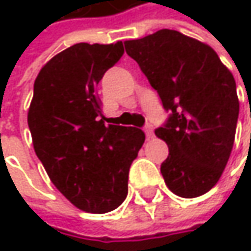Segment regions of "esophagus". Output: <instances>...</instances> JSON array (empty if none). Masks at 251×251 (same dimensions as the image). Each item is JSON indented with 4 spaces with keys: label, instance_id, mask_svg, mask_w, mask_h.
I'll use <instances>...</instances> for the list:
<instances>
[{
    "label": "esophagus",
    "instance_id": "1",
    "mask_svg": "<svg viewBox=\"0 0 251 251\" xmlns=\"http://www.w3.org/2000/svg\"><path fill=\"white\" fill-rule=\"evenodd\" d=\"M144 130H145V135H147V138L148 139H151V138H154V127H152V125H145V127H144Z\"/></svg>",
    "mask_w": 251,
    "mask_h": 251
}]
</instances>
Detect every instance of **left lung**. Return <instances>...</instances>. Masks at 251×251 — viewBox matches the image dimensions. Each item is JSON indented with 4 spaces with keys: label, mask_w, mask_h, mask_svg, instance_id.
<instances>
[{
    "label": "left lung",
    "mask_w": 251,
    "mask_h": 251,
    "mask_svg": "<svg viewBox=\"0 0 251 251\" xmlns=\"http://www.w3.org/2000/svg\"><path fill=\"white\" fill-rule=\"evenodd\" d=\"M125 49L170 112L155 129L169 145L161 164L166 184L181 198L206 193L234 145L240 110L234 76L211 46L176 30L126 40Z\"/></svg>",
    "instance_id": "left-lung-1"
}]
</instances>
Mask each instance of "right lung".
Listing matches in <instances>:
<instances>
[{"mask_svg":"<svg viewBox=\"0 0 251 251\" xmlns=\"http://www.w3.org/2000/svg\"><path fill=\"white\" fill-rule=\"evenodd\" d=\"M124 43H76L55 55L34 81L27 122L34 152L56 189L91 214L116 209L145 133L110 125L96 87L124 55Z\"/></svg>","mask_w":251,"mask_h":251,"instance_id":"add662e5","label":"right lung"}]
</instances>
